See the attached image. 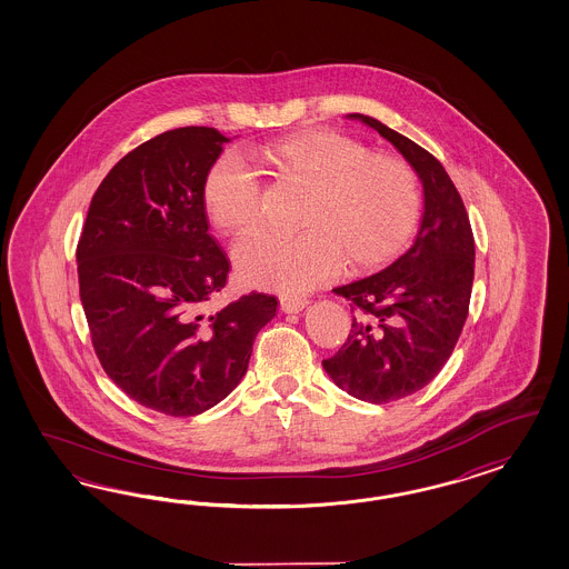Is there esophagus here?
<instances>
[{"label":"esophagus","mask_w":569,"mask_h":569,"mask_svg":"<svg viewBox=\"0 0 569 569\" xmlns=\"http://www.w3.org/2000/svg\"><path fill=\"white\" fill-rule=\"evenodd\" d=\"M279 307L283 312H300L309 307V300L300 298V296H281Z\"/></svg>","instance_id":"esophagus-1"}]
</instances>
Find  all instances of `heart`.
<instances>
[{"mask_svg": "<svg viewBox=\"0 0 569 569\" xmlns=\"http://www.w3.org/2000/svg\"><path fill=\"white\" fill-rule=\"evenodd\" d=\"M254 158L279 179L309 190L296 236L254 233L233 250L241 283L283 293L309 292L348 260L376 269L411 240L421 217V188L397 156L367 154L357 139L309 129L260 146ZM208 219L240 236L259 223V179L240 156L224 154L202 186Z\"/></svg>", "mask_w": 569, "mask_h": 569, "instance_id": "1", "label": "heart"}]
</instances>
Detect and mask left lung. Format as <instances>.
<instances>
[{"label": "left lung", "instance_id": "1", "mask_svg": "<svg viewBox=\"0 0 569 569\" xmlns=\"http://www.w3.org/2000/svg\"><path fill=\"white\" fill-rule=\"evenodd\" d=\"M346 119L390 141L423 186L413 246L376 276L333 290L359 315L323 369L350 397L381 405L428 386L452 355L466 326L476 243L459 191L428 150L371 117Z\"/></svg>", "mask_w": 569, "mask_h": 569}]
</instances>
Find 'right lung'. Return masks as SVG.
<instances>
[{"instance_id":"add662e5","label":"right lung","mask_w":569,"mask_h":569,"mask_svg":"<svg viewBox=\"0 0 569 569\" xmlns=\"http://www.w3.org/2000/svg\"><path fill=\"white\" fill-rule=\"evenodd\" d=\"M227 141L212 127H179L138 146L103 177L77 246L81 305L106 376L172 417L229 397L276 317V296L257 292L202 312L229 273L202 200Z\"/></svg>"}]
</instances>
